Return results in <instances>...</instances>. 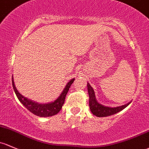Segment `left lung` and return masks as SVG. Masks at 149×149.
I'll return each instance as SVG.
<instances>
[{
	"mask_svg": "<svg viewBox=\"0 0 149 149\" xmlns=\"http://www.w3.org/2000/svg\"><path fill=\"white\" fill-rule=\"evenodd\" d=\"M87 89L88 93H89V108H90L92 113L94 115H95L96 116H98V117H104V116H108L115 114V113H118L119 111L124 109V108H126L130 104L128 103L121 107H113V108L104 107L97 102L93 89H92V87H91L89 83H87Z\"/></svg>",
	"mask_w": 149,
	"mask_h": 149,
	"instance_id": "1",
	"label": "left lung"
}]
</instances>
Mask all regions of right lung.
Wrapping results in <instances>:
<instances>
[{"mask_svg": "<svg viewBox=\"0 0 149 149\" xmlns=\"http://www.w3.org/2000/svg\"><path fill=\"white\" fill-rule=\"evenodd\" d=\"M74 80V79H72L69 81L68 84H67L66 87L65 88L64 91L62 92L61 95L59 97L57 100H56L54 102L47 104H40L36 103V102L30 101L25 98V97H23L21 94L17 92V89L15 88V84H14L13 78V77L12 84L17 99L23 104L24 107H25V108L28 109L30 112L34 113L36 116H40V117H45V116H51L57 114L61 110L62 105L65 103V97H66L67 94H68L69 89H70V86L72 84Z\"/></svg>", "mask_w": 149, "mask_h": 149, "instance_id": "add662e5", "label": "right lung"}]
</instances>
